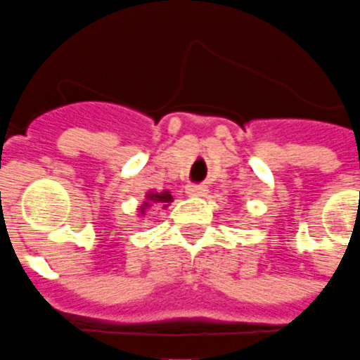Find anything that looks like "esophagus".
<instances>
[{
    "label": "esophagus",
    "instance_id": "34e87169",
    "mask_svg": "<svg viewBox=\"0 0 360 360\" xmlns=\"http://www.w3.org/2000/svg\"><path fill=\"white\" fill-rule=\"evenodd\" d=\"M186 193H188L189 197H202V195L206 193V188H204V186H198V184H189V186H186Z\"/></svg>",
    "mask_w": 360,
    "mask_h": 360
}]
</instances>
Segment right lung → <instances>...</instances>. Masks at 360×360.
<instances>
[{"label": "right lung", "mask_w": 360, "mask_h": 360, "mask_svg": "<svg viewBox=\"0 0 360 360\" xmlns=\"http://www.w3.org/2000/svg\"><path fill=\"white\" fill-rule=\"evenodd\" d=\"M169 202H172V195L169 193V191H162V193H154V191H148L146 193V200L139 206V212L143 215H145V212L150 206H154V204H158V206H162V208H167L169 206Z\"/></svg>", "instance_id": "add662e5"}]
</instances>
